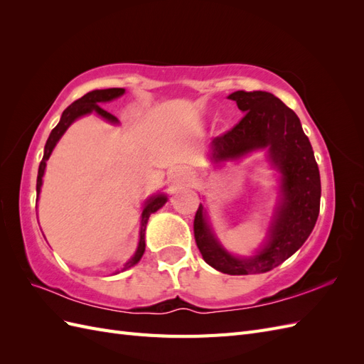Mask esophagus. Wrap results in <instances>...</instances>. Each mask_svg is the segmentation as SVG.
Segmentation results:
<instances>
[{"label":"esophagus","mask_w":364,"mask_h":364,"mask_svg":"<svg viewBox=\"0 0 364 364\" xmlns=\"http://www.w3.org/2000/svg\"><path fill=\"white\" fill-rule=\"evenodd\" d=\"M168 179L176 186V188H179V186H185L190 183V174L183 168H174L170 171Z\"/></svg>","instance_id":"1"}]
</instances>
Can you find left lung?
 <instances>
[{"instance_id": "8db88e82", "label": "left lung", "mask_w": 364, "mask_h": 364, "mask_svg": "<svg viewBox=\"0 0 364 364\" xmlns=\"http://www.w3.org/2000/svg\"><path fill=\"white\" fill-rule=\"evenodd\" d=\"M228 98L245 117L228 134L213 139L209 161L220 165L266 150L270 167L278 173V203L266 240L250 257L234 255L220 243L202 203L194 218V237L203 259L215 270L266 273L290 258L310 237L321 209V174L299 118L278 97L266 91H237Z\"/></svg>"}]
</instances>
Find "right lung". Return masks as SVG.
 I'll list each match as a JSON object with an SVG mask.
<instances>
[{
	"label": "right lung",
	"mask_w": 364,
	"mask_h": 364,
	"mask_svg": "<svg viewBox=\"0 0 364 364\" xmlns=\"http://www.w3.org/2000/svg\"><path fill=\"white\" fill-rule=\"evenodd\" d=\"M126 92L124 87H109V90H95L85 94L79 100H75L74 103H71L67 109H65L60 121L58 123V126L51 130V134L47 139V144L46 149H43V158L39 164V170H38V181H36V200H39V194H41V186H42V178H43V173H46V167H47V161L50 159L51 153L56 147V144L59 142V139L63 136L65 132L68 130V127L74 123L75 119H79L80 117L85 115H90V114H95L98 117H102L103 119H106L107 123H111L114 126H118L119 121L117 117H114L112 114H109L105 109L100 107L102 103H107V102H112L115 98L121 97ZM168 197L167 194L159 193L155 196H150L149 199H146L144 206H142V214H141V229H139V241H138V247L134 253V257H132L121 270H117L114 274L119 273V272H124L130 267H134L135 264L139 262V259L144 255V250H146V226L149 222V217L156 213L159 208H162L165 203H167Z\"/></svg>",
	"instance_id": "1"
}]
</instances>
